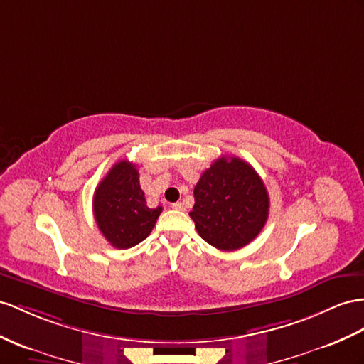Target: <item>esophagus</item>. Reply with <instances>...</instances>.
Instances as JSON below:
<instances>
[{"mask_svg":"<svg viewBox=\"0 0 364 364\" xmlns=\"http://www.w3.org/2000/svg\"><path fill=\"white\" fill-rule=\"evenodd\" d=\"M172 208H173L175 210H184V204H183L181 201H178V203H173V204H172Z\"/></svg>","mask_w":364,"mask_h":364,"instance_id":"obj_1","label":"esophagus"}]
</instances>
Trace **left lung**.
Instances as JSON below:
<instances>
[{
	"mask_svg": "<svg viewBox=\"0 0 364 364\" xmlns=\"http://www.w3.org/2000/svg\"><path fill=\"white\" fill-rule=\"evenodd\" d=\"M191 218L200 237L220 250H237L266 225L269 193L259 175L237 156H221L193 189Z\"/></svg>",
	"mask_w": 364,
	"mask_h": 364,
	"instance_id": "8db88e82",
	"label": "left lung"
}]
</instances>
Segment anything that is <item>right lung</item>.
Returning <instances> with one entry per match:
<instances>
[{
  "mask_svg": "<svg viewBox=\"0 0 364 364\" xmlns=\"http://www.w3.org/2000/svg\"><path fill=\"white\" fill-rule=\"evenodd\" d=\"M163 208L147 206L139 188V175L134 163L121 160L107 172L93 193V217L109 243L129 249L151 234Z\"/></svg>",
  "mask_w": 364,
  "mask_h": 364,
  "instance_id": "right-lung-1",
  "label": "right lung"
}]
</instances>
